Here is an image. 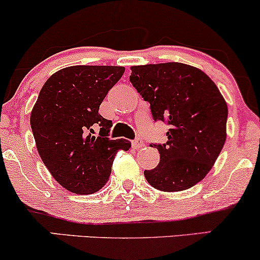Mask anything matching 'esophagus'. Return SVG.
Instances as JSON below:
<instances>
[{
  "label": "esophagus",
  "instance_id": "esophagus-1",
  "mask_svg": "<svg viewBox=\"0 0 260 260\" xmlns=\"http://www.w3.org/2000/svg\"><path fill=\"white\" fill-rule=\"evenodd\" d=\"M143 145H144V142H143L142 139H136V140H133L132 142V147L134 148V149H140L143 147Z\"/></svg>",
  "mask_w": 260,
  "mask_h": 260
}]
</instances>
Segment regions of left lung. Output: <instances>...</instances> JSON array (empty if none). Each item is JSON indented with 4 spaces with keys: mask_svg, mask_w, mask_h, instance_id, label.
Wrapping results in <instances>:
<instances>
[{
    "mask_svg": "<svg viewBox=\"0 0 260 260\" xmlns=\"http://www.w3.org/2000/svg\"><path fill=\"white\" fill-rule=\"evenodd\" d=\"M131 71V83L150 104L154 120L170 126L168 142L153 144L160 162L145 170V178L162 192L196 186L225 144L228 104L221 92L203 71L180 62L133 66Z\"/></svg>",
    "mask_w": 260,
    "mask_h": 260,
    "instance_id": "obj_1",
    "label": "left lung"
}]
</instances>
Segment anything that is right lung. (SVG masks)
<instances>
[{
	"mask_svg": "<svg viewBox=\"0 0 260 260\" xmlns=\"http://www.w3.org/2000/svg\"><path fill=\"white\" fill-rule=\"evenodd\" d=\"M124 73L120 66H71L53 73L31 110L38 153L52 177L67 190L91 194L111 175L117 151L131 142L109 139L112 122L99 113L106 94ZM101 129L94 136V128Z\"/></svg>",
	"mask_w": 260,
	"mask_h": 260,
	"instance_id": "right-lung-1",
	"label": "right lung"
}]
</instances>
